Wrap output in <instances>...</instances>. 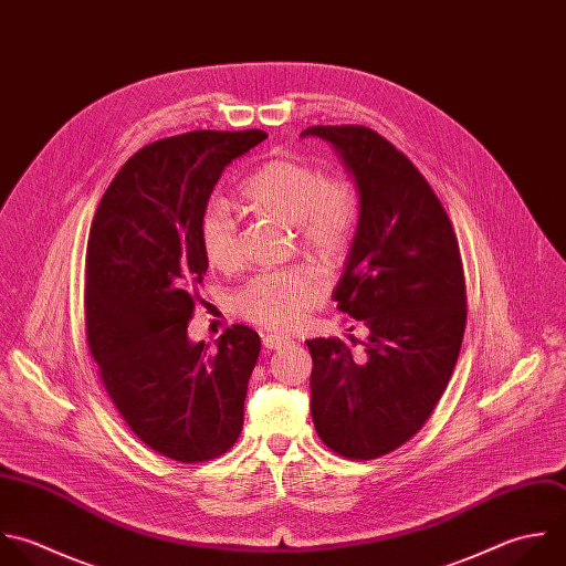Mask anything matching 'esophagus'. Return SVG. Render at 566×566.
Returning <instances> with one entry per match:
<instances>
[{"label":"esophagus","mask_w":566,"mask_h":566,"mask_svg":"<svg viewBox=\"0 0 566 566\" xmlns=\"http://www.w3.org/2000/svg\"><path fill=\"white\" fill-rule=\"evenodd\" d=\"M262 344H264V348H269V350H280V348L289 346L291 339L284 337V335H273V333H271V335H264Z\"/></svg>","instance_id":"34e87169"}]
</instances>
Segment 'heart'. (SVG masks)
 <instances>
[{
	"label": "heart",
	"instance_id": "heart-1",
	"mask_svg": "<svg viewBox=\"0 0 566 566\" xmlns=\"http://www.w3.org/2000/svg\"><path fill=\"white\" fill-rule=\"evenodd\" d=\"M242 202L262 218L297 227L304 253L335 264L357 224V193L346 180H331L319 169L291 158L260 165L242 185ZM200 244L213 269L231 271L240 262L235 220L209 205L200 218ZM324 297V284L308 271H280L253 277L235 295V313L273 331L295 328Z\"/></svg>",
	"mask_w": 566,
	"mask_h": 566
}]
</instances>
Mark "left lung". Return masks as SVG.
<instances>
[{"instance_id": "1", "label": "left lung", "mask_w": 566, "mask_h": 566, "mask_svg": "<svg viewBox=\"0 0 566 566\" xmlns=\"http://www.w3.org/2000/svg\"><path fill=\"white\" fill-rule=\"evenodd\" d=\"M300 136L331 143L355 180L359 218L333 300L368 328L353 346L306 342L311 415L333 452L370 461L412 439L448 388L468 319L461 251L428 180L384 136L361 125Z\"/></svg>"}]
</instances>
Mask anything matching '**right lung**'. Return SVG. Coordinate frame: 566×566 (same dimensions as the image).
Here are the masks:
<instances>
[{"label": "right lung", "mask_w": 566, "mask_h": 566, "mask_svg": "<svg viewBox=\"0 0 566 566\" xmlns=\"http://www.w3.org/2000/svg\"><path fill=\"white\" fill-rule=\"evenodd\" d=\"M266 132L198 129L138 149L92 220L87 344L132 432L158 454L200 463L240 437L260 335L227 328L211 350L187 324L207 273L200 218L222 169Z\"/></svg>", "instance_id": "right-lung-1"}]
</instances>
